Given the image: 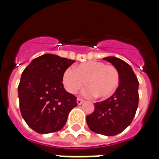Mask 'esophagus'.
<instances>
[{
  "instance_id": "esophagus-1",
  "label": "esophagus",
  "mask_w": 159,
  "mask_h": 159,
  "mask_svg": "<svg viewBox=\"0 0 159 159\" xmlns=\"http://www.w3.org/2000/svg\"><path fill=\"white\" fill-rule=\"evenodd\" d=\"M77 105H82V103H83V100H82L81 98H77Z\"/></svg>"
}]
</instances>
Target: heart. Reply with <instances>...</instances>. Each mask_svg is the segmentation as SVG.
<instances>
[{"mask_svg": "<svg viewBox=\"0 0 159 159\" xmlns=\"http://www.w3.org/2000/svg\"><path fill=\"white\" fill-rule=\"evenodd\" d=\"M65 87L71 93H76L86 82L87 96H96L106 99L114 94L120 83L118 70L112 65L98 61H89L76 66L74 71L67 69L63 74Z\"/></svg>", "mask_w": 159, "mask_h": 159, "instance_id": "heart-1", "label": "heart"}]
</instances>
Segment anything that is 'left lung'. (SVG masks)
I'll return each mask as SVG.
<instances>
[{
    "label": "left lung",
    "mask_w": 159,
    "mask_h": 159,
    "mask_svg": "<svg viewBox=\"0 0 159 159\" xmlns=\"http://www.w3.org/2000/svg\"><path fill=\"white\" fill-rule=\"evenodd\" d=\"M118 70L120 83L111 97L95 103V110L87 116L90 129L114 136L125 129L133 120L139 105V81L129 65L116 57L103 58Z\"/></svg>",
    "instance_id": "left-lung-1"
}]
</instances>
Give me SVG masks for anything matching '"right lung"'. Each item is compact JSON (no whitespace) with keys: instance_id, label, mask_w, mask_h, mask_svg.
Wrapping results in <instances>:
<instances>
[{"instance_id":"obj_1","label":"right lung","mask_w":159,"mask_h":159,"mask_svg":"<svg viewBox=\"0 0 159 159\" xmlns=\"http://www.w3.org/2000/svg\"><path fill=\"white\" fill-rule=\"evenodd\" d=\"M75 62L51 53L31 61L21 75L18 87L22 117L39 134L60 130L67 122L77 98L63 87L65 71Z\"/></svg>"}]
</instances>
